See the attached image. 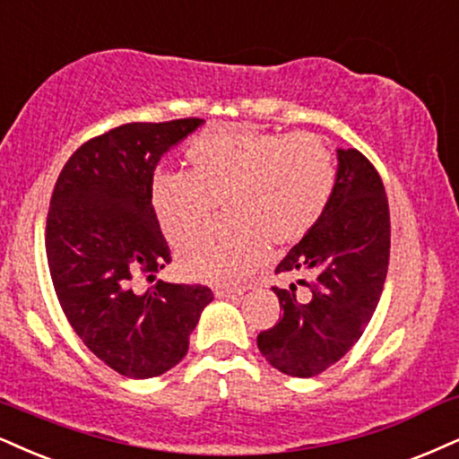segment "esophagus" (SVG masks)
Returning a JSON list of instances; mask_svg holds the SVG:
<instances>
[{
	"label": "esophagus",
	"mask_w": 459,
	"mask_h": 459,
	"mask_svg": "<svg viewBox=\"0 0 459 459\" xmlns=\"http://www.w3.org/2000/svg\"><path fill=\"white\" fill-rule=\"evenodd\" d=\"M242 291H234V290H214V296H217L219 299H234L238 298Z\"/></svg>",
	"instance_id": "1"
}]
</instances>
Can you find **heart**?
I'll return each instance as SVG.
<instances>
[{
    "label": "heart",
    "mask_w": 459,
    "mask_h": 459,
    "mask_svg": "<svg viewBox=\"0 0 459 459\" xmlns=\"http://www.w3.org/2000/svg\"><path fill=\"white\" fill-rule=\"evenodd\" d=\"M189 172L152 177L151 206L163 234L185 242L206 228L214 206L228 225L186 242L178 265L189 279L236 287L274 245H296L316 228L336 189L332 151L315 134L255 127L206 132L185 149Z\"/></svg>",
    "instance_id": "heart-1"
}]
</instances>
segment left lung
<instances>
[{
  "mask_svg": "<svg viewBox=\"0 0 459 459\" xmlns=\"http://www.w3.org/2000/svg\"><path fill=\"white\" fill-rule=\"evenodd\" d=\"M389 204L377 168L355 149H338L332 202L316 228L276 265L279 273H308L299 285L308 299L273 287L282 316L259 332L257 347L281 372L316 377L359 341L375 315L389 265Z\"/></svg>",
  "mask_w": 459,
  "mask_h": 459,
  "instance_id": "left-lung-1",
  "label": "left lung"
}]
</instances>
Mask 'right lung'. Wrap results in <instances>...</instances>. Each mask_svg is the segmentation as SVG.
<instances>
[{
	"label": "right lung",
	"mask_w": 459,
	"mask_h": 459,
	"mask_svg": "<svg viewBox=\"0 0 459 459\" xmlns=\"http://www.w3.org/2000/svg\"><path fill=\"white\" fill-rule=\"evenodd\" d=\"M186 117L126 123L87 140L67 160L50 195L47 259L61 308L91 353L127 378L160 377L178 364L212 291L157 281L172 262L151 206L157 161L200 126Z\"/></svg>",
	"instance_id": "right-lung-1"
}]
</instances>
